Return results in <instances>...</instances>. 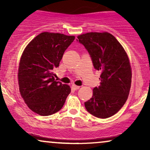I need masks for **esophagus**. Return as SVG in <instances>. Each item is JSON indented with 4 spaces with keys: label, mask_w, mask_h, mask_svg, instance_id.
I'll return each mask as SVG.
<instances>
[{
    "label": "esophagus",
    "mask_w": 150,
    "mask_h": 150,
    "mask_svg": "<svg viewBox=\"0 0 150 150\" xmlns=\"http://www.w3.org/2000/svg\"><path fill=\"white\" fill-rule=\"evenodd\" d=\"M72 87H73V88L74 89H80V86H77V85H72Z\"/></svg>",
    "instance_id": "esophagus-1"
}]
</instances>
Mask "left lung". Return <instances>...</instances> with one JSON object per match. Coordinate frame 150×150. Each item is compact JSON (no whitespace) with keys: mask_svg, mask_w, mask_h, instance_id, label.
Instances as JSON below:
<instances>
[{"mask_svg":"<svg viewBox=\"0 0 150 150\" xmlns=\"http://www.w3.org/2000/svg\"><path fill=\"white\" fill-rule=\"evenodd\" d=\"M77 39L90 54L94 68L101 72L100 85L85 102L86 109L97 118H109L123 107L130 92L132 69L128 54L108 32H88Z\"/></svg>","mask_w":150,"mask_h":150,"instance_id":"1","label":"left lung"}]
</instances>
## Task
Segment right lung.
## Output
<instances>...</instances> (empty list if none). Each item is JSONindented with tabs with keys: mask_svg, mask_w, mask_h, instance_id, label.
Wrapping results in <instances>:
<instances>
[{
	"mask_svg": "<svg viewBox=\"0 0 150 150\" xmlns=\"http://www.w3.org/2000/svg\"><path fill=\"white\" fill-rule=\"evenodd\" d=\"M75 36L42 32L27 44L18 68V85L25 104L40 116H50L61 109L71 92L70 86L55 80L54 68Z\"/></svg>",
	"mask_w": 150,
	"mask_h": 150,
	"instance_id": "1",
	"label": "right lung"
}]
</instances>
